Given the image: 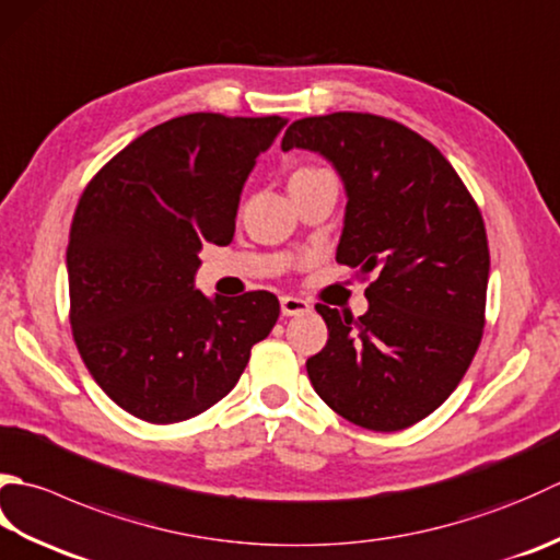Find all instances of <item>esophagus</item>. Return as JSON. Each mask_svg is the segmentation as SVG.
Wrapping results in <instances>:
<instances>
[{
	"mask_svg": "<svg viewBox=\"0 0 560 560\" xmlns=\"http://www.w3.org/2000/svg\"><path fill=\"white\" fill-rule=\"evenodd\" d=\"M311 313V303L299 299V295H281V315H305Z\"/></svg>",
	"mask_w": 560,
	"mask_h": 560,
	"instance_id": "1",
	"label": "esophagus"
}]
</instances>
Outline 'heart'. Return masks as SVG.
<instances>
[{
  "label": "heart",
  "mask_w": 560,
  "mask_h": 560,
  "mask_svg": "<svg viewBox=\"0 0 560 560\" xmlns=\"http://www.w3.org/2000/svg\"><path fill=\"white\" fill-rule=\"evenodd\" d=\"M299 172H311V170H299ZM299 172H295V174H299Z\"/></svg>",
  "instance_id": "b5f03b06"
}]
</instances>
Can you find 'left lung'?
<instances>
[{
	"mask_svg": "<svg viewBox=\"0 0 560 560\" xmlns=\"http://www.w3.org/2000/svg\"><path fill=\"white\" fill-rule=\"evenodd\" d=\"M293 148L332 162L347 191L337 261L374 273L364 315L315 305L330 337L305 361L311 383L345 420L405 430L452 396L483 337V215L442 152L398 120L301 118L281 140Z\"/></svg>",
	"mask_w": 560,
	"mask_h": 560,
	"instance_id": "obj_1",
	"label": "left lung"
}]
</instances>
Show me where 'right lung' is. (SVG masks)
<instances>
[{"instance_id":"right-lung-1","label":"right lung","mask_w":560,"mask_h":560,"mask_svg":"<svg viewBox=\"0 0 560 560\" xmlns=\"http://www.w3.org/2000/svg\"><path fill=\"white\" fill-rule=\"evenodd\" d=\"M281 116L186 114L150 128L86 184L68 245L70 325L118 408L155 424L225 398L277 325L269 291L206 299L203 243L235 235L240 194Z\"/></svg>"}]
</instances>
